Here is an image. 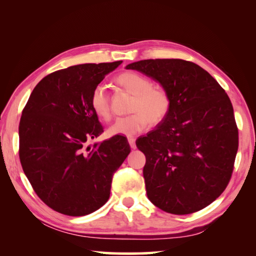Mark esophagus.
Segmentation results:
<instances>
[{"mask_svg": "<svg viewBox=\"0 0 256 256\" xmlns=\"http://www.w3.org/2000/svg\"><path fill=\"white\" fill-rule=\"evenodd\" d=\"M128 142H129V145H130V147L132 148H136V140L135 138H134L132 136H130V137H128Z\"/></svg>", "mask_w": 256, "mask_h": 256, "instance_id": "1", "label": "esophagus"}]
</instances>
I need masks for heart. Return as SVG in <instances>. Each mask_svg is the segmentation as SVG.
<instances>
[{"instance_id":"1","label":"heart","mask_w":256,"mask_h":256,"mask_svg":"<svg viewBox=\"0 0 256 256\" xmlns=\"http://www.w3.org/2000/svg\"><path fill=\"white\" fill-rule=\"evenodd\" d=\"M116 82L134 96L130 104L132 114L116 119L108 129L109 135H136L146 129L148 124H158L166 118L172 106L171 94L166 88L153 85L147 76L136 72H124L116 76ZM90 103L98 118H111L110 101L104 88L96 86L93 90Z\"/></svg>"}]
</instances>
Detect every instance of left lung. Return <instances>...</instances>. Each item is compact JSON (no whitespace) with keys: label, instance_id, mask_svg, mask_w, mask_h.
Masks as SVG:
<instances>
[{"label":"left lung","instance_id":"8db88e82","mask_svg":"<svg viewBox=\"0 0 256 256\" xmlns=\"http://www.w3.org/2000/svg\"><path fill=\"white\" fill-rule=\"evenodd\" d=\"M126 68L158 80L172 98L166 118L136 140L146 156L147 196L173 214L206 208L230 183L238 150L225 90L202 67L183 60H145Z\"/></svg>","mask_w":256,"mask_h":256}]
</instances>
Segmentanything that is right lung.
I'll return each instance as SVG.
<instances>
[{
  "instance_id": "1",
  "label": "right lung",
  "mask_w": 256,
  "mask_h": 256,
  "mask_svg": "<svg viewBox=\"0 0 256 256\" xmlns=\"http://www.w3.org/2000/svg\"><path fill=\"white\" fill-rule=\"evenodd\" d=\"M121 62L54 72L36 85L22 110V168L37 196L57 212L76 217L101 208L110 196L114 173L130 153L127 138L120 135L86 146L103 132L91 94Z\"/></svg>"
}]
</instances>
